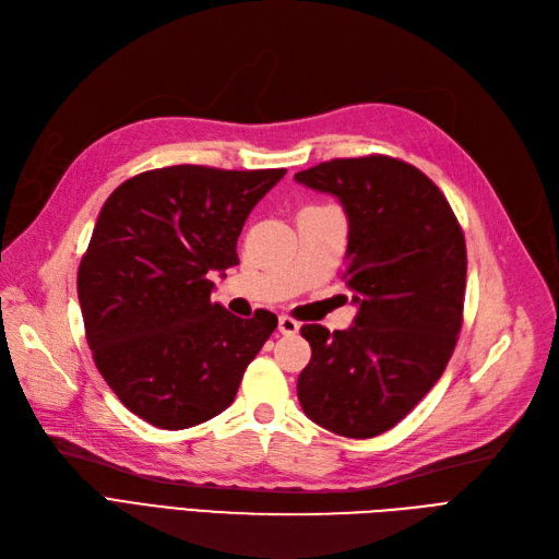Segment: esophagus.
Segmentation results:
<instances>
[{
	"label": "esophagus",
	"mask_w": 559,
	"mask_h": 559,
	"mask_svg": "<svg viewBox=\"0 0 559 559\" xmlns=\"http://www.w3.org/2000/svg\"><path fill=\"white\" fill-rule=\"evenodd\" d=\"M278 332H281L283 336H295V334L299 332V322L293 320L290 316H281V318H278Z\"/></svg>",
	"instance_id": "esophagus-1"
}]
</instances>
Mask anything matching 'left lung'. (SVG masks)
<instances>
[{
	"instance_id": "8db88e82",
	"label": "left lung",
	"mask_w": 559,
	"mask_h": 559,
	"mask_svg": "<svg viewBox=\"0 0 559 559\" xmlns=\"http://www.w3.org/2000/svg\"><path fill=\"white\" fill-rule=\"evenodd\" d=\"M295 181L334 194L348 218V330L304 325L311 362L297 397L316 425L371 439L441 378L462 328L464 234L429 178L385 155L322 162Z\"/></svg>"
}]
</instances>
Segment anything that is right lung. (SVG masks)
<instances>
[{
  "label": "right lung",
  "instance_id": "obj_1",
  "mask_svg": "<svg viewBox=\"0 0 559 559\" xmlns=\"http://www.w3.org/2000/svg\"><path fill=\"white\" fill-rule=\"evenodd\" d=\"M285 169L176 165L111 192L79 269L87 346L118 400L146 423L186 429L223 413L278 325L211 301L239 264L243 223Z\"/></svg>",
  "mask_w": 559,
  "mask_h": 559
}]
</instances>
